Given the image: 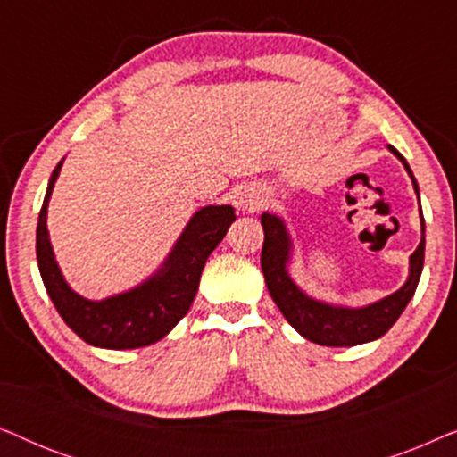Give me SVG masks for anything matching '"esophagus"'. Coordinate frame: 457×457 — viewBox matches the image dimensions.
<instances>
[{
    "label": "esophagus",
    "instance_id": "34e87169",
    "mask_svg": "<svg viewBox=\"0 0 457 457\" xmlns=\"http://www.w3.org/2000/svg\"><path fill=\"white\" fill-rule=\"evenodd\" d=\"M264 193L260 189H255V187H247V189H243L239 193V197H237V204H239V208H243L245 212H258L262 210V205H264Z\"/></svg>",
    "mask_w": 457,
    "mask_h": 457
}]
</instances>
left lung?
<instances>
[{
  "instance_id": "1",
  "label": "left lung",
  "mask_w": 457,
  "mask_h": 457,
  "mask_svg": "<svg viewBox=\"0 0 457 457\" xmlns=\"http://www.w3.org/2000/svg\"><path fill=\"white\" fill-rule=\"evenodd\" d=\"M389 152L402 162L405 172L410 174L411 185H414L418 204H420V189L414 179V172L402 154L393 145ZM262 228H264V245H262V272H264L266 287L270 291L274 303L283 312L287 322L297 330L303 339L318 345L327 347H353L361 343L377 341L389 330L397 318L402 316L405 305L414 297L418 280H420L424 266V218L420 208V228L422 239L418 243L416 252L410 255L408 278L395 293L386 295L378 302H372L360 308L343 303H330L318 299L303 291L295 280H293L289 266L293 264V245L289 227L285 218L278 214L264 212L262 214Z\"/></svg>"
}]
</instances>
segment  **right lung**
I'll use <instances>...</instances> for the list:
<instances>
[{
	"label": "right lung",
	"instance_id": "right-lung-1",
	"mask_svg": "<svg viewBox=\"0 0 457 457\" xmlns=\"http://www.w3.org/2000/svg\"><path fill=\"white\" fill-rule=\"evenodd\" d=\"M62 164L64 158L49 177L37 222V264L49 299L62 320L93 347L137 349L158 343L189 312L205 260L235 222V210L230 205H204L195 210L164 262L145 280L114 295L89 299L68 285L49 239L47 205Z\"/></svg>",
	"mask_w": 457,
	"mask_h": 457
}]
</instances>
